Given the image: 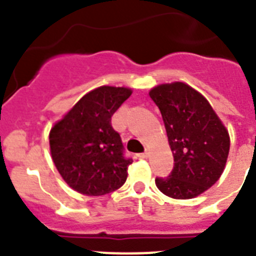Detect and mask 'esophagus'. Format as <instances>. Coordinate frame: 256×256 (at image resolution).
Listing matches in <instances>:
<instances>
[{
  "instance_id": "1",
  "label": "esophagus",
  "mask_w": 256,
  "mask_h": 256,
  "mask_svg": "<svg viewBox=\"0 0 256 256\" xmlns=\"http://www.w3.org/2000/svg\"><path fill=\"white\" fill-rule=\"evenodd\" d=\"M138 156H140V158H141V159H146V158H148V151L146 150V151H144V152L140 154Z\"/></svg>"
}]
</instances>
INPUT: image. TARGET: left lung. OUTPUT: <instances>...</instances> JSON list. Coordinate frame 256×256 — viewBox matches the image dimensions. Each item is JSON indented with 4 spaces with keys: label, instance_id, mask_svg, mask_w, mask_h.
<instances>
[{
    "label": "left lung",
    "instance_id": "1",
    "mask_svg": "<svg viewBox=\"0 0 256 256\" xmlns=\"http://www.w3.org/2000/svg\"><path fill=\"white\" fill-rule=\"evenodd\" d=\"M162 112L174 166L156 177L158 188L173 198H192L214 184L224 170L230 136L202 94L184 83L160 84L150 91Z\"/></svg>",
    "mask_w": 256,
    "mask_h": 256
}]
</instances>
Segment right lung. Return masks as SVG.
<instances>
[{"label":"right lung","instance_id":"right-lung-1","mask_svg":"<svg viewBox=\"0 0 256 256\" xmlns=\"http://www.w3.org/2000/svg\"><path fill=\"white\" fill-rule=\"evenodd\" d=\"M132 94L130 88L98 87L83 96L50 132L52 160L65 182L88 196L120 188L132 158L126 156L112 116Z\"/></svg>","mask_w":256,"mask_h":256}]
</instances>
